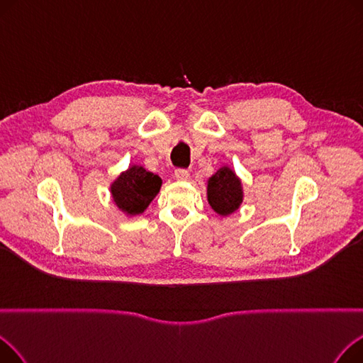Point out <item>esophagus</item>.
<instances>
[{
  "label": "esophagus",
  "mask_w": 363,
  "mask_h": 363,
  "mask_svg": "<svg viewBox=\"0 0 363 363\" xmlns=\"http://www.w3.org/2000/svg\"><path fill=\"white\" fill-rule=\"evenodd\" d=\"M175 178L178 181H186L189 178V172L186 169H177L175 170Z\"/></svg>",
  "instance_id": "obj_1"
}]
</instances>
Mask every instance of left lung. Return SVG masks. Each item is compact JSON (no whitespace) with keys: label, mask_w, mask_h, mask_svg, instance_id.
Here are the masks:
<instances>
[{"label":"left lung","mask_w":363,"mask_h":363,"mask_svg":"<svg viewBox=\"0 0 363 363\" xmlns=\"http://www.w3.org/2000/svg\"><path fill=\"white\" fill-rule=\"evenodd\" d=\"M207 201L220 216L233 215L242 203V185L235 172L222 166L207 181Z\"/></svg>","instance_id":"8db88e82"}]
</instances>
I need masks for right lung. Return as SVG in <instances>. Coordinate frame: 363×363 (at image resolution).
I'll use <instances>...</instances> for the list:
<instances>
[{"instance_id":"add662e5","label":"right lung","mask_w":363,"mask_h":363,"mask_svg":"<svg viewBox=\"0 0 363 363\" xmlns=\"http://www.w3.org/2000/svg\"><path fill=\"white\" fill-rule=\"evenodd\" d=\"M162 186L159 175L151 174L143 166L132 164L110 185L113 201L129 216L144 213Z\"/></svg>"}]
</instances>
